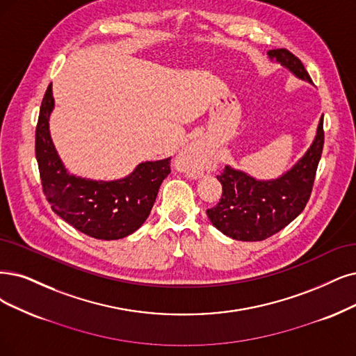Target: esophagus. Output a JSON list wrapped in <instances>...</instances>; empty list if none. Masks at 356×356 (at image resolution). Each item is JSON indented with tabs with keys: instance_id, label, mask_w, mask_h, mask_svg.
<instances>
[{
	"instance_id": "obj_1",
	"label": "esophagus",
	"mask_w": 356,
	"mask_h": 356,
	"mask_svg": "<svg viewBox=\"0 0 356 356\" xmlns=\"http://www.w3.org/2000/svg\"><path fill=\"white\" fill-rule=\"evenodd\" d=\"M183 156H185L188 161H192V163L198 161L200 156H201V151H200L198 147H196V145H191V147H188L185 149V152H183Z\"/></svg>"
}]
</instances>
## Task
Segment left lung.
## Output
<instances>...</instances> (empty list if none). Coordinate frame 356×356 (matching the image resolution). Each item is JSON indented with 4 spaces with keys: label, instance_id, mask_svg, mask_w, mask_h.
<instances>
[{
    "label": "left lung",
    "instance_id": "8db88e82",
    "mask_svg": "<svg viewBox=\"0 0 356 356\" xmlns=\"http://www.w3.org/2000/svg\"><path fill=\"white\" fill-rule=\"evenodd\" d=\"M267 54L298 79L312 83L304 64L291 51L279 48L270 49ZM323 145L321 117L312 145L283 176L273 180H257L241 170L226 165L217 176L222 186L221 200L216 207L207 209L213 226L229 238L243 242L264 241L284 229L304 211L309 200Z\"/></svg>",
    "mask_w": 356,
    "mask_h": 356
}]
</instances>
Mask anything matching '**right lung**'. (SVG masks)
I'll use <instances>...</instances> for the list:
<instances>
[{
    "label": "right lung",
    "instance_id": "obj_1",
    "mask_svg": "<svg viewBox=\"0 0 356 356\" xmlns=\"http://www.w3.org/2000/svg\"><path fill=\"white\" fill-rule=\"evenodd\" d=\"M54 108L49 85L39 111L35 154L42 189L52 211L90 238L115 241L136 232L148 218L158 189L170 175V160L140 163L123 179L104 181L70 175L49 135Z\"/></svg>",
    "mask_w": 356,
    "mask_h": 356
}]
</instances>
